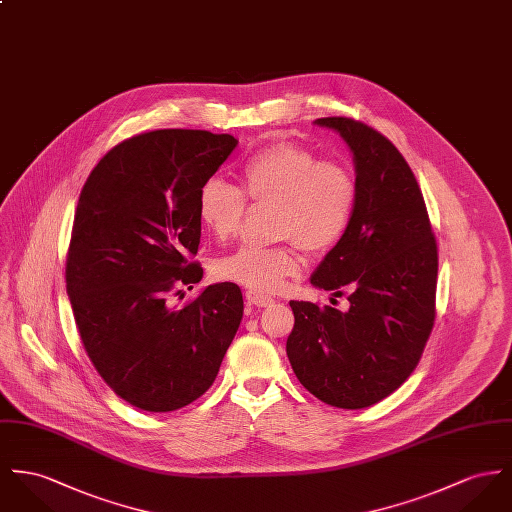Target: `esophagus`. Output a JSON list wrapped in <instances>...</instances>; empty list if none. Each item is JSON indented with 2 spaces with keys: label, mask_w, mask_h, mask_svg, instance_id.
<instances>
[{
  "label": "esophagus",
  "mask_w": 512,
  "mask_h": 512,
  "mask_svg": "<svg viewBox=\"0 0 512 512\" xmlns=\"http://www.w3.org/2000/svg\"><path fill=\"white\" fill-rule=\"evenodd\" d=\"M245 300H247L249 304L257 306V308H271V306L275 304V300H273V298L263 296V294H257V292H251V290H247V292H245Z\"/></svg>",
  "instance_id": "esophagus-1"
}]
</instances>
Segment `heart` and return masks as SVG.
Returning a JSON list of instances; mask_svg holds the SVG:
<instances>
[{
	"instance_id": "heart-1",
	"label": "heart",
	"mask_w": 512,
	"mask_h": 512,
	"mask_svg": "<svg viewBox=\"0 0 512 512\" xmlns=\"http://www.w3.org/2000/svg\"><path fill=\"white\" fill-rule=\"evenodd\" d=\"M241 191L224 179H208L197 198L198 220L218 239L234 236L251 204H271L273 234L290 239L273 247L241 245L220 257L214 273L222 280L257 294L278 292L298 275L302 259L296 243L308 253L331 249L351 226L358 181L341 161L319 159L306 146L278 142L239 167Z\"/></svg>"
}]
</instances>
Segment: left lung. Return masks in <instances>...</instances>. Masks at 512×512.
I'll list each match as a JSON object with an SVG mask.
<instances>
[{
    "instance_id": "8db88e82",
    "label": "left lung",
    "mask_w": 512,
    "mask_h": 512,
    "mask_svg": "<svg viewBox=\"0 0 512 512\" xmlns=\"http://www.w3.org/2000/svg\"><path fill=\"white\" fill-rule=\"evenodd\" d=\"M315 122L337 130L354 156L351 226L312 275L349 308L292 300L286 354L310 394L362 409L394 394L421 360L436 317L438 247L421 187L394 144L354 118Z\"/></svg>"
}]
</instances>
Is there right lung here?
I'll use <instances>...</instances> for the list:
<instances>
[{
    "instance_id": "obj_1",
    "label": "right lung",
    "mask_w": 512,
    "mask_h": 512,
    "mask_svg": "<svg viewBox=\"0 0 512 512\" xmlns=\"http://www.w3.org/2000/svg\"><path fill=\"white\" fill-rule=\"evenodd\" d=\"M236 146L208 130L142 132L109 150L81 189L66 290L95 370L142 411H175L204 394L239 327L234 282L181 308L169 302L202 278L198 191Z\"/></svg>"
}]
</instances>
